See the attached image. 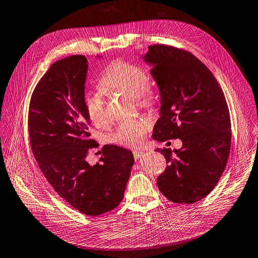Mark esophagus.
Listing matches in <instances>:
<instances>
[{
  "mask_svg": "<svg viewBox=\"0 0 258 258\" xmlns=\"http://www.w3.org/2000/svg\"><path fill=\"white\" fill-rule=\"evenodd\" d=\"M143 151L142 150H134L133 151V156L135 158V160H138L139 158H141L143 156Z\"/></svg>",
  "mask_w": 258,
  "mask_h": 258,
  "instance_id": "obj_1",
  "label": "esophagus"
}]
</instances>
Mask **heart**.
<instances>
[{
    "label": "heart",
    "instance_id": "obj_1",
    "mask_svg": "<svg viewBox=\"0 0 258 258\" xmlns=\"http://www.w3.org/2000/svg\"><path fill=\"white\" fill-rule=\"evenodd\" d=\"M99 86L105 92L133 96L137 105L142 108H154L159 104V94L149 84L146 71L134 63L114 60L102 73ZM85 108L95 125L104 126L108 122L107 104L100 92H92L86 96ZM151 127L152 121L148 118L126 120L117 126L113 141L123 146L137 147L144 142Z\"/></svg>",
    "mask_w": 258,
    "mask_h": 258
}]
</instances>
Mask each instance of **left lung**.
<instances>
[{"mask_svg": "<svg viewBox=\"0 0 258 258\" xmlns=\"http://www.w3.org/2000/svg\"><path fill=\"white\" fill-rule=\"evenodd\" d=\"M145 60L161 91L154 140L180 139L181 149H158L167 167L158 176L170 201L191 204L209 195L226 167L231 122L226 98L209 68L183 48L152 44Z\"/></svg>", "mask_w": 258, "mask_h": 258, "instance_id": "8db88e82", "label": "left lung"}]
</instances>
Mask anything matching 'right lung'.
Listing matches in <instances>:
<instances>
[{
    "label": "right lung",
    "instance_id": "add662e5",
    "mask_svg": "<svg viewBox=\"0 0 258 258\" xmlns=\"http://www.w3.org/2000/svg\"><path fill=\"white\" fill-rule=\"evenodd\" d=\"M87 59L75 55L50 65L34 89L28 115L34 158L55 192L84 215L98 216L122 201L133 153L116 145L101 148V163L90 165V138L84 85Z\"/></svg>",
    "mask_w": 258,
    "mask_h": 258
}]
</instances>
